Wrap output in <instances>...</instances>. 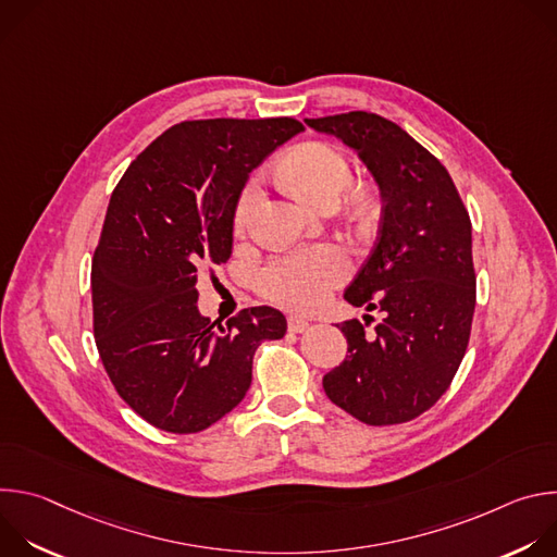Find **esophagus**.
<instances>
[{
    "mask_svg": "<svg viewBox=\"0 0 557 557\" xmlns=\"http://www.w3.org/2000/svg\"><path fill=\"white\" fill-rule=\"evenodd\" d=\"M308 326H310V322L306 320V317H299V314L288 317V331L290 333H304V331H308Z\"/></svg>",
    "mask_w": 557,
    "mask_h": 557,
    "instance_id": "1",
    "label": "esophagus"
}]
</instances>
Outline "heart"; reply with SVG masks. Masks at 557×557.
<instances>
[{"label": "heart", "instance_id": "obj_1", "mask_svg": "<svg viewBox=\"0 0 557 557\" xmlns=\"http://www.w3.org/2000/svg\"><path fill=\"white\" fill-rule=\"evenodd\" d=\"M286 181L310 202L329 205L337 202L339 196L352 183V165L346 153L329 143H304L288 151L282 161ZM258 202V183H249L237 198L233 222L245 228L249 215ZM350 273L346 253L337 247H312L271 260L258 275L260 293L295 310H308L322 304L329 293L339 286Z\"/></svg>", "mask_w": 557, "mask_h": 557}]
</instances>
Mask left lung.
<instances>
[{
    "mask_svg": "<svg viewBox=\"0 0 557 557\" xmlns=\"http://www.w3.org/2000/svg\"><path fill=\"white\" fill-rule=\"evenodd\" d=\"M337 136L381 191L376 245L346 288L352 306L379 310L337 324L346 359L324 376L329 399L368 425L406 423L449 387L469 344L475 306L471 222L447 170L396 123L348 112L304 119Z\"/></svg>",
    "mask_w": 557,
    "mask_h": 557,
    "instance_id": "obj_1",
    "label": "left lung"
}]
</instances>
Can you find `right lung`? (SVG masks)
<instances>
[{
    "instance_id": "obj_1",
    "label": "right lung",
    "mask_w": 557,
    "mask_h": 557,
    "mask_svg": "<svg viewBox=\"0 0 557 557\" xmlns=\"http://www.w3.org/2000/svg\"><path fill=\"white\" fill-rule=\"evenodd\" d=\"M299 132L288 116L183 121L112 191L92 260L95 342L121 399L158 430L194 434L228 414L251 385L258 346L286 333L271 306L211 322L196 284L231 258L249 174Z\"/></svg>"
}]
</instances>
